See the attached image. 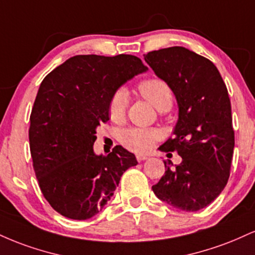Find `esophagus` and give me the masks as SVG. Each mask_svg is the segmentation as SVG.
<instances>
[{
    "mask_svg": "<svg viewBox=\"0 0 255 255\" xmlns=\"http://www.w3.org/2000/svg\"><path fill=\"white\" fill-rule=\"evenodd\" d=\"M146 159H148V157H147V155H145V154H136V160L137 161H143V160H146Z\"/></svg>",
    "mask_w": 255,
    "mask_h": 255,
    "instance_id": "34e87169",
    "label": "esophagus"
}]
</instances>
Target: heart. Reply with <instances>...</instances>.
Returning a JSON list of instances; mask_svg holds the SVG:
<instances>
[{
  "label": "heart",
  "mask_w": 255,
  "mask_h": 255,
  "mask_svg": "<svg viewBox=\"0 0 255 255\" xmlns=\"http://www.w3.org/2000/svg\"><path fill=\"white\" fill-rule=\"evenodd\" d=\"M137 90L145 100L160 112H166L172 107L173 94L167 83L159 78L145 79L139 84ZM129 96L127 90L120 88L112 95L109 101V116L114 121L124 120L127 110ZM160 137L157 129L141 127H130L120 133V141L129 151L143 153L152 148L154 142Z\"/></svg>",
  "instance_id": "b5f03b06"
}]
</instances>
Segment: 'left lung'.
<instances>
[{"label": "left lung", "instance_id": "obj_1", "mask_svg": "<svg viewBox=\"0 0 255 255\" xmlns=\"http://www.w3.org/2000/svg\"><path fill=\"white\" fill-rule=\"evenodd\" d=\"M143 57L167 83L178 103L174 136L159 149L177 151L182 157L174 166L171 160H164L166 171L152 190L177 209L201 210L222 192L231 174L234 129L228 90L209 59L182 46Z\"/></svg>", "mask_w": 255, "mask_h": 255}]
</instances>
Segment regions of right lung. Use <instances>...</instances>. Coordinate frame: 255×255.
Masks as SVG:
<instances>
[{"mask_svg": "<svg viewBox=\"0 0 255 255\" xmlns=\"http://www.w3.org/2000/svg\"><path fill=\"white\" fill-rule=\"evenodd\" d=\"M140 58L75 56L40 84L30 114L29 147L40 190L57 213L88 220L103 209L135 155L115 146L94 152L96 128L109 120V101L134 76L146 72Z\"/></svg>", "mask_w": 255, "mask_h": 255, "instance_id": "add662e5", "label": "right lung"}]
</instances>
